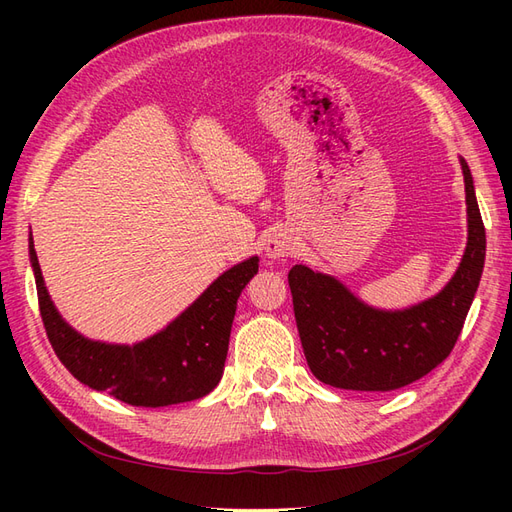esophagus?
Instances as JSON below:
<instances>
[{
  "label": "esophagus",
  "mask_w": 512,
  "mask_h": 512,
  "mask_svg": "<svg viewBox=\"0 0 512 512\" xmlns=\"http://www.w3.org/2000/svg\"><path fill=\"white\" fill-rule=\"evenodd\" d=\"M294 247H297V243L286 230H275L265 243V252L269 258H284L294 252Z\"/></svg>",
  "instance_id": "obj_1"
}]
</instances>
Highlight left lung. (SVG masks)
Listing matches in <instances>:
<instances>
[{
	"instance_id": "left-lung-1",
	"label": "left lung",
	"mask_w": 512,
	"mask_h": 512,
	"mask_svg": "<svg viewBox=\"0 0 512 512\" xmlns=\"http://www.w3.org/2000/svg\"><path fill=\"white\" fill-rule=\"evenodd\" d=\"M468 203V247L453 280L436 297L404 312L367 307L339 284L303 265L288 273L294 318L312 374L348 391H395L438 367L466 322L485 265V226L468 162L461 158Z\"/></svg>"
}]
</instances>
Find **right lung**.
<instances>
[{
    "instance_id": "1",
    "label": "right lung",
    "mask_w": 512,
    "mask_h": 512,
    "mask_svg": "<svg viewBox=\"0 0 512 512\" xmlns=\"http://www.w3.org/2000/svg\"><path fill=\"white\" fill-rule=\"evenodd\" d=\"M29 258L36 275L40 316L59 361L91 389L145 408L194 401L218 386L237 299L258 271L256 256L241 262L220 275L158 335L134 346H113L85 339L57 314L42 280L32 235Z\"/></svg>"
}]
</instances>
